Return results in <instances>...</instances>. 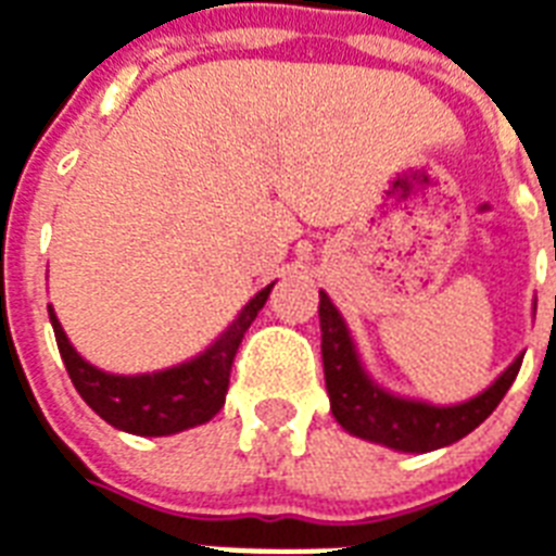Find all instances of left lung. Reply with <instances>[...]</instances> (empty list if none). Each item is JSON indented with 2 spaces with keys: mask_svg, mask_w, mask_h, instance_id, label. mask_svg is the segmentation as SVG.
Segmentation results:
<instances>
[{
  "mask_svg": "<svg viewBox=\"0 0 556 556\" xmlns=\"http://www.w3.org/2000/svg\"><path fill=\"white\" fill-rule=\"evenodd\" d=\"M319 331H323L325 388L331 396V414L337 422L359 440L377 442L403 454L445 448L451 442L471 434L497 408L526 356H517L482 394L471 396L466 403L431 405L426 400L386 391L371 380V374L365 371L363 359L356 354L349 325L325 291H319Z\"/></svg>",
  "mask_w": 556,
  "mask_h": 556,
  "instance_id": "8db88e82",
  "label": "left lung"
}]
</instances>
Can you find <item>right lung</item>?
Listing matches in <instances>:
<instances>
[{
  "instance_id": "add662e5",
  "label": "right lung",
  "mask_w": 556,
  "mask_h": 556,
  "mask_svg": "<svg viewBox=\"0 0 556 556\" xmlns=\"http://www.w3.org/2000/svg\"><path fill=\"white\" fill-rule=\"evenodd\" d=\"M270 286L245 302L228 328L188 363L170 365L151 374H108L90 365L79 351L71 345L65 328L48 305L53 333H56L59 354L85 403L97 410L99 417L119 431L137 437H170L185 428L202 426L219 414L228 394L231 365L239 342L256 319L260 308L268 300Z\"/></svg>"
}]
</instances>
